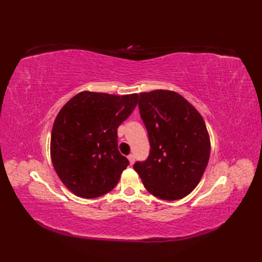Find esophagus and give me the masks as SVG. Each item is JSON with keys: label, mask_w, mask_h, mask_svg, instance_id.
Segmentation results:
<instances>
[{"label": "esophagus", "mask_w": 262, "mask_h": 262, "mask_svg": "<svg viewBox=\"0 0 262 262\" xmlns=\"http://www.w3.org/2000/svg\"><path fill=\"white\" fill-rule=\"evenodd\" d=\"M128 160H129V163H130V165L134 164V162H135V157H134V154H129V155H128Z\"/></svg>", "instance_id": "esophagus-1"}]
</instances>
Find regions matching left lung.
Here are the masks:
<instances>
[{
  "label": "left lung",
  "instance_id": "8db88e82",
  "mask_svg": "<svg viewBox=\"0 0 262 262\" xmlns=\"http://www.w3.org/2000/svg\"><path fill=\"white\" fill-rule=\"evenodd\" d=\"M140 114L151 151L134 169L146 190L163 200H178L197 187L208 164L210 141L197 109L169 90L140 93Z\"/></svg>",
  "mask_w": 262,
  "mask_h": 262
}]
</instances>
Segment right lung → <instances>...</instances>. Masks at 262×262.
<instances>
[{"instance_id":"add662e5","label":"right lung","mask_w":262,"mask_h":262,"mask_svg":"<svg viewBox=\"0 0 262 262\" xmlns=\"http://www.w3.org/2000/svg\"><path fill=\"white\" fill-rule=\"evenodd\" d=\"M138 94L82 91L54 121L51 158L59 179L74 194L97 198L113 190L129 164L118 151L117 128L135 109Z\"/></svg>"}]
</instances>
